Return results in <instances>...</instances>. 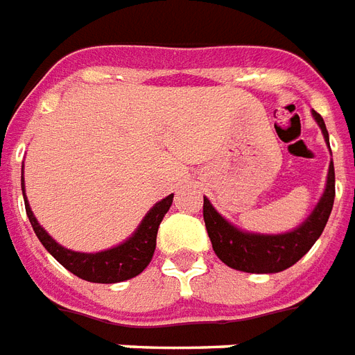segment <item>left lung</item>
Returning <instances> with one entry per match:
<instances>
[{"label":"left lung","instance_id":"obj_1","mask_svg":"<svg viewBox=\"0 0 355 355\" xmlns=\"http://www.w3.org/2000/svg\"><path fill=\"white\" fill-rule=\"evenodd\" d=\"M312 118L320 125L325 143L329 146V133L325 130L324 118L316 111H312ZM333 201H335V167L333 162H329L322 198L318 199L316 207L304 218L303 224H299L291 231L267 235V233H250V231L239 230L237 225L225 220L207 198H203V218L212 243V250L227 267L243 272L269 275V272L284 271L293 263H297L311 250L312 244L320 239L329 220Z\"/></svg>","mask_w":355,"mask_h":355}]
</instances>
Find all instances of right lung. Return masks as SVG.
I'll return each mask as SVG.
<instances>
[{
  "label": "right lung",
  "mask_w": 355,
  "mask_h": 355,
  "mask_svg": "<svg viewBox=\"0 0 355 355\" xmlns=\"http://www.w3.org/2000/svg\"><path fill=\"white\" fill-rule=\"evenodd\" d=\"M24 164H22V196L26 205V214L30 218L31 227L41 241L46 250L51 252L56 261L64 265L67 271L77 275L83 280L96 282V284H114V282H124L130 278L137 277L150 263L154 250H156V235L157 227L162 220L169 211L173 203V193L157 201L150 211L144 214L137 230L131 233L124 243L116 244L112 248L101 252H75L58 244L54 239L43 230L37 218L33 216L30 201L26 198V188H24Z\"/></svg>",
  "instance_id": "1"
}]
</instances>
